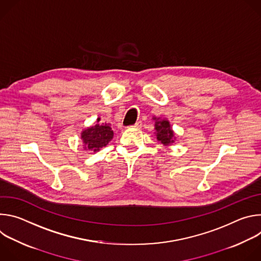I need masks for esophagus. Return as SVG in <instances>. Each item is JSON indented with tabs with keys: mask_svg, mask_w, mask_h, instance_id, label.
<instances>
[{
	"mask_svg": "<svg viewBox=\"0 0 261 261\" xmlns=\"http://www.w3.org/2000/svg\"><path fill=\"white\" fill-rule=\"evenodd\" d=\"M141 126H142V123H141L140 121H138L136 124H134V125L131 126V127H132V128H135V129H140Z\"/></svg>",
	"mask_w": 261,
	"mask_h": 261,
	"instance_id": "34e87169",
	"label": "esophagus"
}]
</instances>
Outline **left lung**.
Returning a JSON list of instances; mask_svg holds the SVG:
<instances>
[{
    "mask_svg": "<svg viewBox=\"0 0 261 261\" xmlns=\"http://www.w3.org/2000/svg\"><path fill=\"white\" fill-rule=\"evenodd\" d=\"M155 129H156V136L157 139L164 145H169L174 142V133L171 130L170 124L167 120H160V118L156 119Z\"/></svg>",
    "mask_w": 261,
    "mask_h": 261,
    "instance_id": "8db88e82",
    "label": "left lung"
}]
</instances>
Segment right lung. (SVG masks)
<instances>
[{"label": "right lung", "instance_id": "obj_1", "mask_svg": "<svg viewBox=\"0 0 261 261\" xmlns=\"http://www.w3.org/2000/svg\"><path fill=\"white\" fill-rule=\"evenodd\" d=\"M100 119L97 120L99 122ZM114 137V131L108 124H96L82 132V139L85 143V151L98 152Z\"/></svg>", "mask_w": 261, "mask_h": 261}]
</instances>
